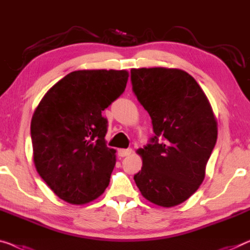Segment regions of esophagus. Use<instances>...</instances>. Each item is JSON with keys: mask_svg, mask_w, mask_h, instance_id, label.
Wrapping results in <instances>:
<instances>
[{"mask_svg": "<svg viewBox=\"0 0 250 250\" xmlns=\"http://www.w3.org/2000/svg\"><path fill=\"white\" fill-rule=\"evenodd\" d=\"M131 154H132V149L131 148L120 149V150H119V156H121V157H126V156H129Z\"/></svg>", "mask_w": 250, "mask_h": 250, "instance_id": "obj_1", "label": "esophagus"}]
</instances>
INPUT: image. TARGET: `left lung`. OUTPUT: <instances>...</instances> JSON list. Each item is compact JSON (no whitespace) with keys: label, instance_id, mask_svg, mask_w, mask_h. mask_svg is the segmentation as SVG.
Listing matches in <instances>:
<instances>
[{"label":"left lung","instance_id":"left-lung-1","mask_svg":"<svg viewBox=\"0 0 250 250\" xmlns=\"http://www.w3.org/2000/svg\"><path fill=\"white\" fill-rule=\"evenodd\" d=\"M132 88L147 110L155 137L139 148L143 167L133 176L141 195L164 208L183 203L206 177L218 122L206 93L178 68L131 69Z\"/></svg>","mask_w":250,"mask_h":250}]
</instances>
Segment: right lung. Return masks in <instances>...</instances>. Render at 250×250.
Instances as JSON below:
<instances>
[{
    "mask_svg": "<svg viewBox=\"0 0 250 250\" xmlns=\"http://www.w3.org/2000/svg\"><path fill=\"white\" fill-rule=\"evenodd\" d=\"M128 70L69 73L48 89L31 119L33 163L59 199L85 204L103 194L115 165L102 111L125 92Z\"/></svg>",
    "mask_w": 250,
    "mask_h": 250,
    "instance_id": "obj_1",
    "label": "right lung"
}]
</instances>
